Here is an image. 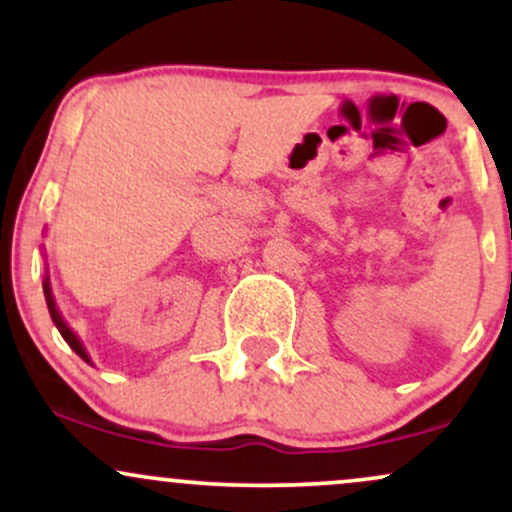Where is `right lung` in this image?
Listing matches in <instances>:
<instances>
[{
	"mask_svg": "<svg viewBox=\"0 0 512 512\" xmlns=\"http://www.w3.org/2000/svg\"><path fill=\"white\" fill-rule=\"evenodd\" d=\"M43 293H45V303H48V310H50L52 322H55V327H57V330H60V334H62L64 342H67L69 346H72V349L76 351V354H79L81 358H84L86 363H91V358H88L86 349H84V344H81V339L76 337L72 327H69L67 322H64V317H62V313H60V308H57L55 296H52V286H50V274H48V272H45V279H43Z\"/></svg>",
	"mask_w": 512,
	"mask_h": 512,
	"instance_id": "1",
	"label": "right lung"
}]
</instances>
